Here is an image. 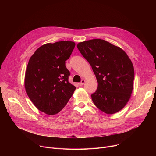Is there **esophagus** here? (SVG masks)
<instances>
[{
    "label": "esophagus",
    "instance_id": "esophagus-1",
    "mask_svg": "<svg viewBox=\"0 0 156 156\" xmlns=\"http://www.w3.org/2000/svg\"><path fill=\"white\" fill-rule=\"evenodd\" d=\"M85 83V80H81V81L80 82V83H78V84H79V86H81L82 85H83L84 84V83Z\"/></svg>",
    "mask_w": 156,
    "mask_h": 156
}]
</instances>
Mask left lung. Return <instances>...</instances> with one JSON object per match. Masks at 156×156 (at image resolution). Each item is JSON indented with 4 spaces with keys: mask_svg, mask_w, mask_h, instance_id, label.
<instances>
[{
    "mask_svg": "<svg viewBox=\"0 0 156 156\" xmlns=\"http://www.w3.org/2000/svg\"><path fill=\"white\" fill-rule=\"evenodd\" d=\"M77 48L91 66L98 83L91 94L94 105L107 114L118 112L133 91L135 72L131 60L120 48L101 39L79 42Z\"/></svg>",
    "mask_w": 156,
    "mask_h": 156,
    "instance_id": "8db88e82",
    "label": "left lung"
}]
</instances>
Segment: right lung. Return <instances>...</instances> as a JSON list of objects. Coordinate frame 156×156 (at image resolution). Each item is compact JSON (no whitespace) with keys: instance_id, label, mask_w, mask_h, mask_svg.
<instances>
[{"instance_id":"1","label":"right lung","mask_w":156,"mask_h":156,"mask_svg":"<svg viewBox=\"0 0 156 156\" xmlns=\"http://www.w3.org/2000/svg\"><path fill=\"white\" fill-rule=\"evenodd\" d=\"M75 43L62 41L39 47L29 60L25 87L35 107L47 115L58 114L72 96L76 87L69 82V59Z\"/></svg>"}]
</instances>
